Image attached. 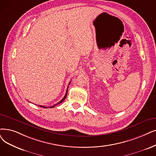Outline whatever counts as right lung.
<instances>
[{
    "instance_id": "1",
    "label": "right lung",
    "mask_w": 156,
    "mask_h": 156,
    "mask_svg": "<svg viewBox=\"0 0 156 156\" xmlns=\"http://www.w3.org/2000/svg\"><path fill=\"white\" fill-rule=\"evenodd\" d=\"M70 83L71 82H70V83H69V84H70ZM68 84V85H69ZM68 88H67V90H66V94H65V97H63V98L61 100V101H59L58 104H55V105H52V106H51V107H50V108H54V107H55V105H57L58 104H60V103H61L62 102H63L64 101V100L66 98V96H67V93H68ZM39 106H40V107H41V108H48L47 107H45V106H42V105H39Z\"/></svg>"
}]
</instances>
